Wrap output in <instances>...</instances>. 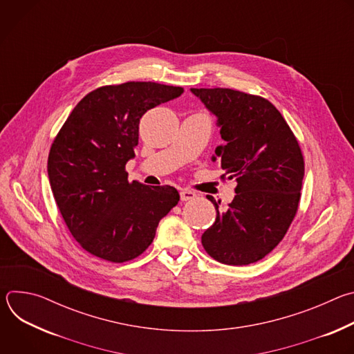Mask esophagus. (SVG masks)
<instances>
[{
	"instance_id": "esophagus-1",
	"label": "esophagus",
	"mask_w": 354,
	"mask_h": 354,
	"mask_svg": "<svg viewBox=\"0 0 354 354\" xmlns=\"http://www.w3.org/2000/svg\"><path fill=\"white\" fill-rule=\"evenodd\" d=\"M194 197H196V193L193 190H189V189L180 190V200L182 201H187V200H192Z\"/></svg>"
}]
</instances>
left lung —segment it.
I'll return each instance as SVG.
<instances>
[{
  "instance_id": "1",
  "label": "left lung",
  "mask_w": 354,
  "mask_h": 354,
  "mask_svg": "<svg viewBox=\"0 0 354 354\" xmlns=\"http://www.w3.org/2000/svg\"><path fill=\"white\" fill-rule=\"evenodd\" d=\"M217 118L224 144L212 161L238 182L228 209L216 207L214 224L201 235L216 261L242 266L261 261L286 235L298 209L304 178L299 145L268 99L228 88H190Z\"/></svg>"
}]
</instances>
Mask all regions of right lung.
<instances>
[{"mask_svg": "<svg viewBox=\"0 0 354 354\" xmlns=\"http://www.w3.org/2000/svg\"><path fill=\"white\" fill-rule=\"evenodd\" d=\"M183 93L180 86L126 82L84 96L50 148L47 174L59 210L93 257L131 261L151 245L158 223L179 201L172 186L129 183L142 115Z\"/></svg>", "mask_w": 354, "mask_h": 354, "instance_id": "right-lung-1", "label": "right lung"}]
</instances>
